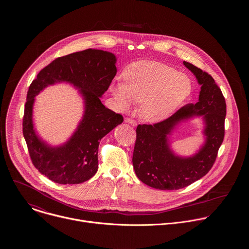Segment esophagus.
I'll use <instances>...</instances> for the list:
<instances>
[{"mask_svg": "<svg viewBox=\"0 0 249 249\" xmlns=\"http://www.w3.org/2000/svg\"><path fill=\"white\" fill-rule=\"evenodd\" d=\"M124 122H125V123H127V124H132L133 126H135V125L137 124V122H136L135 120H133V119L129 118V117H126V118H124Z\"/></svg>", "mask_w": 249, "mask_h": 249, "instance_id": "obj_1", "label": "esophagus"}]
</instances>
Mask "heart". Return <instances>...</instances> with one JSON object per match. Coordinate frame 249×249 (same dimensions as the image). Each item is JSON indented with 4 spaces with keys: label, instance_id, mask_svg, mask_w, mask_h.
<instances>
[{
    "label": "heart",
    "instance_id": "1",
    "mask_svg": "<svg viewBox=\"0 0 249 249\" xmlns=\"http://www.w3.org/2000/svg\"><path fill=\"white\" fill-rule=\"evenodd\" d=\"M124 82H114L110 91L121 108L141 103L140 112L148 122L172 114L191 94L192 82L182 72L153 61H137L124 71Z\"/></svg>",
    "mask_w": 249,
    "mask_h": 249
}]
</instances>
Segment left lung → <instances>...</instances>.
Masks as SVG:
<instances>
[{
  "label": "left lung",
  "mask_w": 249,
  "mask_h": 249,
  "mask_svg": "<svg viewBox=\"0 0 249 249\" xmlns=\"http://www.w3.org/2000/svg\"><path fill=\"white\" fill-rule=\"evenodd\" d=\"M201 85L198 102L181 107L171 117L153 124H138L133 150L136 176L149 187L158 190H178L203 178L212 169L224 138L226 104L212 75L184 61ZM202 115L207 127V142L195 157L181 159L169 149L166 135L181 119Z\"/></svg>",
  "instance_id": "8db88e82"
}]
</instances>
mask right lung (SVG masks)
<instances>
[{
    "label": "right lung",
    "mask_w": 249,
    "mask_h": 249,
    "mask_svg": "<svg viewBox=\"0 0 249 249\" xmlns=\"http://www.w3.org/2000/svg\"><path fill=\"white\" fill-rule=\"evenodd\" d=\"M113 53L88 49L58 57L38 72L30 85L23 117V134L32 162L50 180L58 184H78L94 177L99 168L100 141L124 122L121 114L105 107L100 98L116 75ZM67 81L81 89L86 113L71 139L59 148L48 147L36 136L32 125V105L46 86Z\"/></svg>",
    "instance_id": "1"
}]
</instances>
